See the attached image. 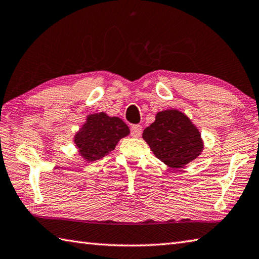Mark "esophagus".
Segmentation results:
<instances>
[{"label": "esophagus", "mask_w": 259, "mask_h": 259, "mask_svg": "<svg viewBox=\"0 0 259 259\" xmlns=\"http://www.w3.org/2000/svg\"><path fill=\"white\" fill-rule=\"evenodd\" d=\"M142 131H143L142 125L134 124V125H131V128H130V135L133 136V137L137 138V137H140V135H142Z\"/></svg>", "instance_id": "esophagus-1"}]
</instances>
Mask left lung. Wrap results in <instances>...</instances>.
I'll return each mask as SVG.
<instances>
[{
	"label": "left lung",
	"instance_id": "1",
	"mask_svg": "<svg viewBox=\"0 0 259 259\" xmlns=\"http://www.w3.org/2000/svg\"><path fill=\"white\" fill-rule=\"evenodd\" d=\"M143 138L155 156L171 167H182L203 149L198 129L177 110L158 112L155 122L144 130Z\"/></svg>",
	"mask_w": 259,
	"mask_h": 259
}]
</instances>
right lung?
<instances>
[{
	"label": "right lung",
	"instance_id": "add662e5",
	"mask_svg": "<svg viewBox=\"0 0 259 259\" xmlns=\"http://www.w3.org/2000/svg\"><path fill=\"white\" fill-rule=\"evenodd\" d=\"M129 128L119 117L105 113L91 114L74 137L79 153L87 161H96L114 150L117 142L129 135Z\"/></svg>",
	"mask_w": 259,
	"mask_h": 259
}]
</instances>
